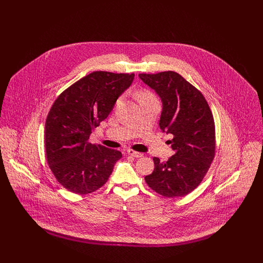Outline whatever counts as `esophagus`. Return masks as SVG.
I'll list each match as a JSON object with an SVG mask.
<instances>
[{
  "label": "esophagus",
  "instance_id": "34e87169",
  "mask_svg": "<svg viewBox=\"0 0 263 263\" xmlns=\"http://www.w3.org/2000/svg\"><path fill=\"white\" fill-rule=\"evenodd\" d=\"M127 153H128V155H130V156H132L134 158H141V157H143L142 153H139V152H136V151L128 150Z\"/></svg>",
  "mask_w": 263,
  "mask_h": 263
}]
</instances>
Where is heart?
Listing matches in <instances>:
<instances>
[{
  "instance_id": "heart-1",
  "label": "heart",
  "mask_w": 263,
  "mask_h": 263,
  "mask_svg": "<svg viewBox=\"0 0 263 263\" xmlns=\"http://www.w3.org/2000/svg\"><path fill=\"white\" fill-rule=\"evenodd\" d=\"M138 99H139V101L147 100H156L154 93L151 92L149 90H141L138 93Z\"/></svg>"
}]
</instances>
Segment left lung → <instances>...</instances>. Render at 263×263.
<instances>
[{
    "mask_svg": "<svg viewBox=\"0 0 263 263\" xmlns=\"http://www.w3.org/2000/svg\"><path fill=\"white\" fill-rule=\"evenodd\" d=\"M163 102L160 128L175 154L166 162L154 157L155 170L145 180L165 197H181L200 184L215 156V123L200 91L175 72L139 74Z\"/></svg>",
    "mask_w": 263,
    "mask_h": 263,
    "instance_id": "left-lung-1",
    "label": "left lung"
}]
</instances>
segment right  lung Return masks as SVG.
Here are the masks:
<instances>
[{"label": "right lung", "instance_id": "1", "mask_svg": "<svg viewBox=\"0 0 263 263\" xmlns=\"http://www.w3.org/2000/svg\"><path fill=\"white\" fill-rule=\"evenodd\" d=\"M134 74L97 71L65 89L45 122L46 159L58 182L77 194L101 187L121 152L88 142L92 130L111 112Z\"/></svg>", "mask_w": 263, "mask_h": 263}]
</instances>
